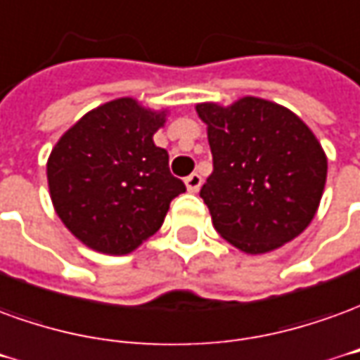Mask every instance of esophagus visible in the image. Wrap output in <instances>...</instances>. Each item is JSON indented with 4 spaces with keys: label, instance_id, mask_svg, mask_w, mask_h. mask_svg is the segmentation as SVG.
<instances>
[{
    "label": "esophagus",
    "instance_id": "obj_1",
    "mask_svg": "<svg viewBox=\"0 0 360 360\" xmlns=\"http://www.w3.org/2000/svg\"><path fill=\"white\" fill-rule=\"evenodd\" d=\"M201 182H203V180H201V176L198 174V172H192V174L186 178V188H188V192H193V193L198 192Z\"/></svg>",
    "mask_w": 360,
    "mask_h": 360
}]
</instances>
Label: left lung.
I'll use <instances>...</instances> for the list:
<instances>
[{
    "label": "left lung",
    "instance_id": "8db88e82",
    "mask_svg": "<svg viewBox=\"0 0 360 360\" xmlns=\"http://www.w3.org/2000/svg\"><path fill=\"white\" fill-rule=\"evenodd\" d=\"M198 114L213 155L200 195L217 233L248 254L279 248L302 233L328 174L322 145L307 124L256 96L229 108L198 104Z\"/></svg>",
    "mask_w": 360,
    "mask_h": 360
}]
</instances>
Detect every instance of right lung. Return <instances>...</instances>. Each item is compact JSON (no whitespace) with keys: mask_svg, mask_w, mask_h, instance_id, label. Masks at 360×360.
<instances>
[{"mask_svg":"<svg viewBox=\"0 0 360 360\" xmlns=\"http://www.w3.org/2000/svg\"><path fill=\"white\" fill-rule=\"evenodd\" d=\"M165 112L118 98L68 129L48 159V186L63 225L89 248L122 256L162 225L186 192L170 174L168 153L153 143Z\"/></svg>","mask_w":360,"mask_h":360,"instance_id":"1","label":"right lung"}]
</instances>
